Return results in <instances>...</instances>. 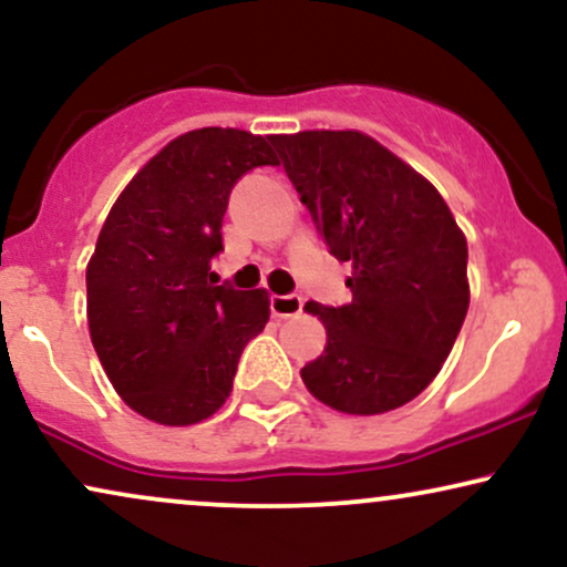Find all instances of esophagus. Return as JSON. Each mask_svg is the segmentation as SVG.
Returning <instances> with one entry per match:
<instances>
[{
  "mask_svg": "<svg viewBox=\"0 0 567 567\" xmlns=\"http://www.w3.org/2000/svg\"><path fill=\"white\" fill-rule=\"evenodd\" d=\"M303 311V298L300 296H271V313L279 319L298 317Z\"/></svg>",
  "mask_w": 567,
  "mask_h": 567,
  "instance_id": "34e87169",
  "label": "esophagus"
}]
</instances>
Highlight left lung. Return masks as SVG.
<instances>
[{"instance_id":"obj_1","label":"left lung","mask_w":567,"mask_h":567,"mask_svg":"<svg viewBox=\"0 0 567 567\" xmlns=\"http://www.w3.org/2000/svg\"><path fill=\"white\" fill-rule=\"evenodd\" d=\"M285 172L337 261L348 306L306 303L327 348L300 369L319 403L379 415L440 374L468 311V246L440 190L361 131L275 135Z\"/></svg>"}]
</instances>
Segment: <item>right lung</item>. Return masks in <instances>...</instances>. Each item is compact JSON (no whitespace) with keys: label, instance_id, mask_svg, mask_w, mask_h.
Returning <instances> with one entry per match:
<instances>
[{"label":"right lung","instance_id":"1","mask_svg":"<svg viewBox=\"0 0 567 567\" xmlns=\"http://www.w3.org/2000/svg\"><path fill=\"white\" fill-rule=\"evenodd\" d=\"M238 127L177 135L135 172L85 267L93 350L125 405L162 426L209 419L233 392L269 292L212 282L235 181L279 164L271 141Z\"/></svg>","mask_w":567,"mask_h":567}]
</instances>
